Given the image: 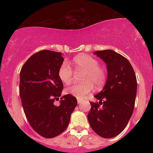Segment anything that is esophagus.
<instances>
[{
  "mask_svg": "<svg viewBox=\"0 0 153 153\" xmlns=\"http://www.w3.org/2000/svg\"><path fill=\"white\" fill-rule=\"evenodd\" d=\"M77 101H78V103H81L82 101H83V100L80 99H77Z\"/></svg>",
  "mask_w": 153,
  "mask_h": 153,
  "instance_id": "esophagus-1",
  "label": "esophagus"
}]
</instances>
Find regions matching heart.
<instances>
[{
	"label": "heart",
	"mask_w": 153,
	"mask_h": 153,
	"mask_svg": "<svg viewBox=\"0 0 153 153\" xmlns=\"http://www.w3.org/2000/svg\"><path fill=\"white\" fill-rule=\"evenodd\" d=\"M73 64L77 69L85 72L82 83L75 82L65 88L67 94L75 96L77 99H82L86 95L92 92L94 86L97 90L104 86L107 80L106 70L99 66V62L92 56L88 54H79L75 56ZM73 71L71 66L66 61L59 66L58 76L61 81L68 84L73 79Z\"/></svg>",
	"instance_id": "1"
}]
</instances>
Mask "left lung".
<instances>
[{"label":"left lung","instance_id":"obj_1","mask_svg":"<svg viewBox=\"0 0 153 153\" xmlns=\"http://www.w3.org/2000/svg\"><path fill=\"white\" fill-rule=\"evenodd\" d=\"M94 54L106 63L107 80L102 91L95 96L99 103L90 102L88 120L96 134L112 138L124 130L132 115L136 75L129 60L114 51H96Z\"/></svg>","mask_w":153,"mask_h":153}]
</instances>
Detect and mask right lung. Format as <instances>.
<instances>
[{"label": "right lung", "instance_id": "1", "mask_svg": "<svg viewBox=\"0 0 153 153\" xmlns=\"http://www.w3.org/2000/svg\"><path fill=\"white\" fill-rule=\"evenodd\" d=\"M61 52L42 50L31 55L20 72L19 95L28 122L32 129L45 138L58 136L65 130L77 99L67 94L59 99L63 83L58 76L64 61Z\"/></svg>", "mask_w": 153, "mask_h": 153}]
</instances>
